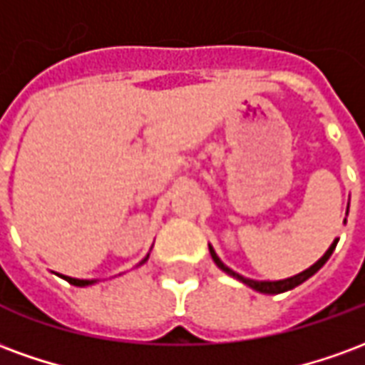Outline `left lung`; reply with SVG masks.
Here are the masks:
<instances>
[{
  "label": "left lung",
  "instance_id": "obj_1",
  "mask_svg": "<svg viewBox=\"0 0 365 365\" xmlns=\"http://www.w3.org/2000/svg\"><path fill=\"white\" fill-rule=\"evenodd\" d=\"M346 215H348V209H346ZM346 222V219H344ZM338 245V238H334V242L329 246V250L324 252V256L322 258H319V260L314 262L311 268H307L305 272H301V274L297 275H291V277H287V279H277V282H258V279H250V277H245V275L237 274L235 269H230L225 262L217 256V252H215V248L211 245H209V252H211V258H213V262L219 266V268L225 272V274L232 275L235 279H238V282L246 283L248 287H252L254 291H260V293H268V295H277V293H283V291H289L293 289V287H297V285H301L303 282H307L311 275H314L319 269L327 264V260L330 258V254L334 252V248H336Z\"/></svg>",
  "mask_w": 365,
  "mask_h": 365
}]
</instances>
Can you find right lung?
I'll list each match as a JSON object with an SVG mask.
<instances>
[{"mask_svg": "<svg viewBox=\"0 0 365 365\" xmlns=\"http://www.w3.org/2000/svg\"><path fill=\"white\" fill-rule=\"evenodd\" d=\"M148 256H150V252L146 254V258H144V260L140 262L138 266H143L144 262L148 260ZM58 275L62 277V279H66L68 283H72V285H78V287H88V285H93V283L99 282V279H78V277H70V275H62V274H58Z\"/></svg>", "mask_w": 365, "mask_h": 365, "instance_id": "add662e5", "label": "right lung"}]
</instances>
